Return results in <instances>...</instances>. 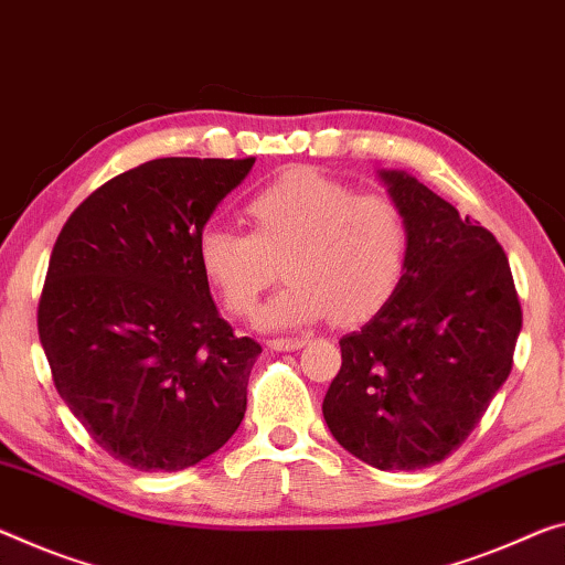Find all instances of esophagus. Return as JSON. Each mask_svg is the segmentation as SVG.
Wrapping results in <instances>:
<instances>
[{
	"label": "esophagus",
	"mask_w": 565,
	"mask_h": 565,
	"mask_svg": "<svg viewBox=\"0 0 565 565\" xmlns=\"http://www.w3.org/2000/svg\"><path fill=\"white\" fill-rule=\"evenodd\" d=\"M310 341V335H295V338H273L270 343V349L273 351H298V349H302V345H306Z\"/></svg>",
	"instance_id": "34e87169"
}]
</instances>
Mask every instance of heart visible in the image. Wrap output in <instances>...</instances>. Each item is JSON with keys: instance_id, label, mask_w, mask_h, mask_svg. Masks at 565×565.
Segmentation results:
<instances>
[{"instance_id": "obj_1", "label": "heart", "mask_w": 565, "mask_h": 565, "mask_svg": "<svg viewBox=\"0 0 565 565\" xmlns=\"http://www.w3.org/2000/svg\"><path fill=\"white\" fill-rule=\"evenodd\" d=\"M253 234L206 227L196 239L199 267L224 308L253 316L282 259L288 285L259 310L267 331L300 328L331 316L353 323L396 292L409 259V227L394 199L359 194L320 171H290L247 204Z\"/></svg>"}]
</instances>
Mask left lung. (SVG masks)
<instances>
[{
	"mask_svg": "<svg viewBox=\"0 0 565 565\" xmlns=\"http://www.w3.org/2000/svg\"><path fill=\"white\" fill-rule=\"evenodd\" d=\"M409 227L396 292L343 335L323 416L338 445L379 470H424L452 455L513 369L523 328L498 239L398 169H381Z\"/></svg>",
	"mask_w": 565,
	"mask_h": 565,
	"instance_id": "obj_1",
	"label": "left lung"
}]
</instances>
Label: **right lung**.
Wrapping results in <instances>:
<instances>
[{"instance_id": "1", "label": "right lung", "mask_w": 565, "mask_h": 565, "mask_svg": "<svg viewBox=\"0 0 565 565\" xmlns=\"http://www.w3.org/2000/svg\"><path fill=\"white\" fill-rule=\"evenodd\" d=\"M255 159H153L85 199L52 247L40 343L95 445L177 472L245 419L257 355L216 310L196 239Z\"/></svg>"}]
</instances>
